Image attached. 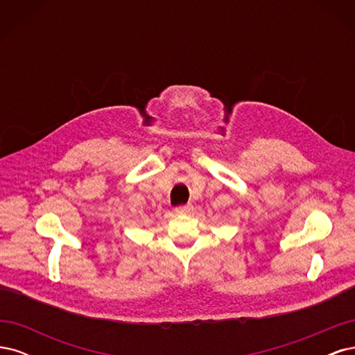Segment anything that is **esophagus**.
<instances>
[{"mask_svg": "<svg viewBox=\"0 0 355 355\" xmlns=\"http://www.w3.org/2000/svg\"><path fill=\"white\" fill-rule=\"evenodd\" d=\"M194 207H192V204H184V206H178L176 207V213L178 214H189Z\"/></svg>", "mask_w": 355, "mask_h": 355, "instance_id": "obj_1", "label": "esophagus"}]
</instances>
